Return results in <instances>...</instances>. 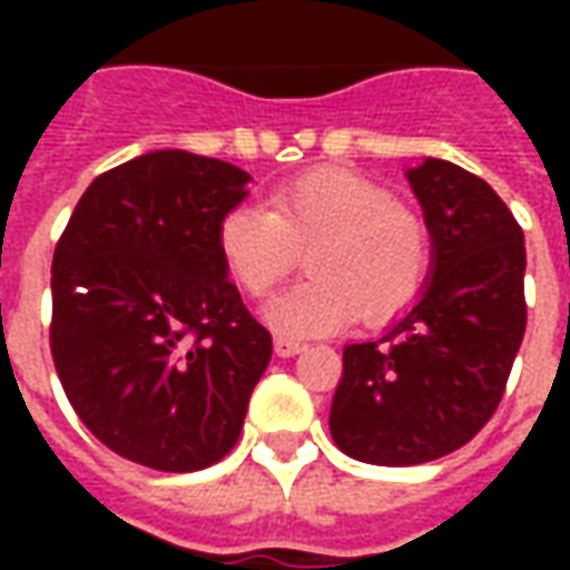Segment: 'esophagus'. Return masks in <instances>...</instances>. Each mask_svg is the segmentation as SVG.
Masks as SVG:
<instances>
[{
	"label": "esophagus",
	"mask_w": 570,
	"mask_h": 570,
	"mask_svg": "<svg viewBox=\"0 0 570 570\" xmlns=\"http://www.w3.org/2000/svg\"><path fill=\"white\" fill-rule=\"evenodd\" d=\"M302 351H305V342H298V338H286V335L274 338V354L277 357H296Z\"/></svg>",
	"instance_id": "esophagus-1"
}]
</instances>
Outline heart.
<instances>
[{
    "label": "heart",
    "instance_id": "1",
    "mask_svg": "<svg viewBox=\"0 0 570 570\" xmlns=\"http://www.w3.org/2000/svg\"><path fill=\"white\" fill-rule=\"evenodd\" d=\"M225 272L244 293L268 296L308 259L302 281L265 308L281 335H323L354 317L387 321L428 284L433 244L419 213L351 170H314L272 191L268 207L235 204L216 225Z\"/></svg>",
    "mask_w": 570,
    "mask_h": 570
}]
</instances>
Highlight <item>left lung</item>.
Returning a JSON list of instances; mask_svg holds the SVG:
<instances>
[{
  "label": "left lung",
  "mask_w": 570,
  "mask_h": 570,
  "mask_svg": "<svg viewBox=\"0 0 570 570\" xmlns=\"http://www.w3.org/2000/svg\"><path fill=\"white\" fill-rule=\"evenodd\" d=\"M433 262L421 298L375 342L347 345L330 409L335 445L357 461L412 466L489 424L525 335V235L494 188L424 158L406 170Z\"/></svg>",
  "instance_id": "obj_1"
}]
</instances>
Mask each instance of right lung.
I'll return each mask as SVG.
<instances>
[{"mask_svg": "<svg viewBox=\"0 0 570 570\" xmlns=\"http://www.w3.org/2000/svg\"><path fill=\"white\" fill-rule=\"evenodd\" d=\"M249 174L183 149L94 179L51 262V357L81 424L134 464L191 473L235 449L272 333L244 305L216 225Z\"/></svg>", "mask_w": 570, "mask_h": 570, "instance_id": "right-lung-1", "label": "right lung"}]
</instances>
